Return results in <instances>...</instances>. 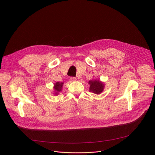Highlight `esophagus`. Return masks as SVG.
I'll use <instances>...</instances> for the list:
<instances>
[{"instance_id":"esophagus-1","label":"esophagus","mask_w":155,"mask_h":155,"mask_svg":"<svg viewBox=\"0 0 155 155\" xmlns=\"http://www.w3.org/2000/svg\"><path fill=\"white\" fill-rule=\"evenodd\" d=\"M70 81H71V82H75V81H76L77 79L75 77H70Z\"/></svg>"}]
</instances>
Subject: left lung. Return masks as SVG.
Wrapping results in <instances>:
<instances>
[{"label": "left lung", "instance_id": "obj_1", "mask_svg": "<svg viewBox=\"0 0 155 155\" xmlns=\"http://www.w3.org/2000/svg\"><path fill=\"white\" fill-rule=\"evenodd\" d=\"M90 87H89V91L99 95L101 94L105 87V84L104 82H101L100 80H92L88 82Z\"/></svg>", "mask_w": 155, "mask_h": 155}]
</instances>
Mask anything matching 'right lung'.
I'll return each mask as SVG.
<instances>
[{"mask_svg":"<svg viewBox=\"0 0 155 155\" xmlns=\"http://www.w3.org/2000/svg\"><path fill=\"white\" fill-rule=\"evenodd\" d=\"M64 83L63 82H56L54 84L53 86V94L54 95H58L60 92L62 91V88Z\"/></svg>","mask_w":155,"mask_h":155,"instance_id":"1","label":"right lung"}]
</instances>
